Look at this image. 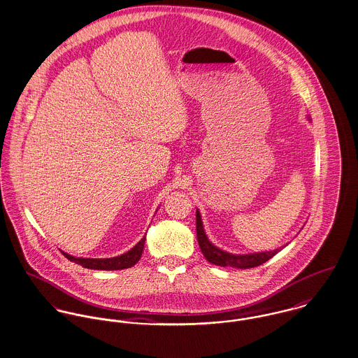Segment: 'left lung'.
<instances>
[{
    "label": "left lung",
    "mask_w": 358,
    "mask_h": 358,
    "mask_svg": "<svg viewBox=\"0 0 358 358\" xmlns=\"http://www.w3.org/2000/svg\"><path fill=\"white\" fill-rule=\"evenodd\" d=\"M310 120V117H308ZM196 234H198L199 247L204 255V258L217 266H231V268H238V269H250L259 266L269 261L272 257H275L278 251H281L284 247L276 248L273 251H261V252H251V254H231L228 251H224L214 245L204 232L203 221L200 211L196 210Z\"/></svg>",
    "instance_id": "8db88e82"
}]
</instances>
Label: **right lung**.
Segmentation results:
<instances>
[{
	"label": "right lung",
	"mask_w": 358,
	"mask_h": 358,
	"mask_svg": "<svg viewBox=\"0 0 358 358\" xmlns=\"http://www.w3.org/2000/svg\"><path fill=\"white\" fill-rule=\"evenodd\" d=\"M144 243H145V236L141 238L133 248H130L127 252L118 255V257H113V258H82V257H73V255H70L64 251H62V252L71 262H76V264H78L83 268H87V269L120 271V269L131 268L138 262V259L141 258L143 250H144Z\"/></svg>",
	"instance_id": "obj_1"
}]
</instances>
